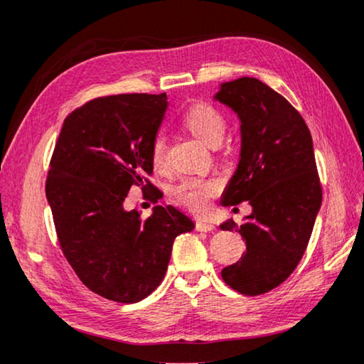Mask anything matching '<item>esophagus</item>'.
I'll use <instances>...</instances> for the list:
<instances>
[{"mask_svg": "<svg viewBox=\"0 0 364 364\" xmlns=\"http://www.w3.org/2000/svg\"><path fill=\"white\" fill-rule=\"evenodd\" d=\"M216 229V225L211 221H205V219H200V221H196V230L200 232H211Z\"/></svg>", "mask_w": 364, "mask_h": 364, "instance_id": "obj_1", "label": "esophagus"}]
</instances>
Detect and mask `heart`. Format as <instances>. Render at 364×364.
Wrapping results in <instances>:
<instances>
[{
  "mask_svg": "<svg viewBox=\"0 0 364 364\" xmlns=\"http://www.w3.org/2000/svg\"><path fill=\"white\" fill-rule=\"evenodd\" d=\"M183 124L196 139L208 146L221 145L225 134V119L221 112L206 103H196L183 116ZM151 161L156 168H163L166 161V141L163 135H156L151 143ZM219 190V183L211 178L186 177L171 190L176 203L193 213L206 211L210 200Z\"/></svg>",
  "mask_w": 364,
  "mask_h": 364,
  "instance_id": "b5f03b06",
  "label": "heart"
}]
</instances>
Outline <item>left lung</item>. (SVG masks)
I'll return each mask as SVG.
<instances>
[{"instance_id": "1", "label": "left lung", "mask_w": 364, "mask_h": 364, "mask_svg": "<svg viewBox=\"0 0 364 364\" xmlns=\"http://www.w3.org/2000/svg\"><path fill=\"white\" fill-rule=\"evenodd\" d=\"M240 121V156L223 192L224 206L248 200L252 214L235 230L247 250L223 269L243 295H261L287 279L308 247L321 208L319 177L309 129L294 106L258 79L224 82L213 97Z\"/></svg>"}]
</instances>
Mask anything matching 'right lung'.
Instances as JSON below:
<instances>
[{"instance_id":"add662e5","label":"right lung","mask_w":364,"mask_h":364,"mask_svg":"<svg viewBox=\"0 0 364 364\" xmlns=\"http://www.w3.org/2000/svg\"><path fill=\"white\" fill-rule=\"evenodd\" d=\"M166 109V93L88 101L65 117L50 163L46 200L59 245L80 281L112 301L150 295L176 237L195 229L172 205L154 206L148 219L124 208L130 187L151 174V143Z\"/></svg>"}]
</instances>
